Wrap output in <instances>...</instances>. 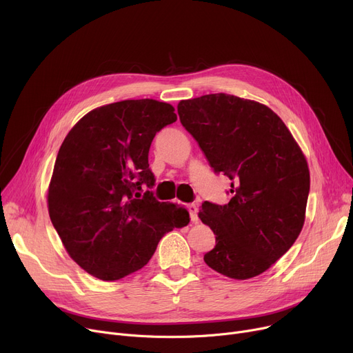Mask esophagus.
<instances>
[{
    "label": "esophagus",
    "mask_w": 353,
    "mask_h": 353,
    "mask_svg": "<svg viewBox=\"0 0 353 353\" xmlns=\"http://www.w3.org/2000/svg\"><path fill=\"white\" fill-rule=\"evenodd\" d=\"M188 209H189V212H190V219H192V221L193 223H197L199 221V216H197V206L194 205V203H192V205H189L188 206Z\"/></svg>",
    "instance_id": "34e87169"
}]
</instances>
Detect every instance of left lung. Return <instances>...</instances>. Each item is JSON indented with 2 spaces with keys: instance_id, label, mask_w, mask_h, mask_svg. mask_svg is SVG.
<instances>
[{
  "instance_id": "obj_1",
  "label": "left lung",
  "mask_w": 353,
  "mask_h": 353,
  "mask_svg": "<svg viewBox=\"0 0 353 353\" xmlns=\"http://www.w3.org/2000/svg\"><path fill=\"white\" fill-rule=\"evenodd\" d=\"M177 113L214 173L232 180L228 205L199 212L216 236L206 265L237 281L266 272L305 223L310 176L299 144L268 105L225 92L181 100Z\"/></svg>"
}]
</instances>
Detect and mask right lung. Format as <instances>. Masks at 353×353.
I'll list each match as a JSON object with an SVG mask.
<instances>
[{"label":"right lung","mask_w":353,"mask_h":353,"mask_svg":"<svg viewBox=\"0 0 353 353\" xmlns=\"http://www.w3.org/2000/svg\"><path fill=\"white\" fill-rule=\"evenodd\" d=\"M177 120L174 107L124 100L91 110L65 136L47 203L70 257L100 281H119L145 266L160 239L189 225L188 209L161 203L148 150L157 132Z\"/></svg>","instance_id":"1"}]
</instances>
